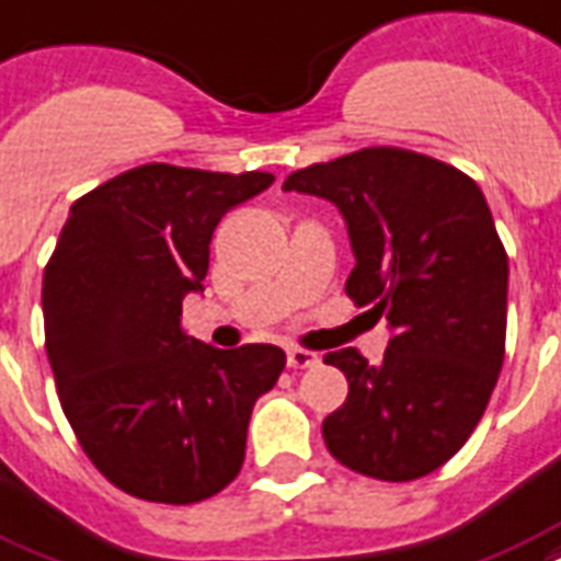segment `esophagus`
<instances>
[{
	"mask_svg": "<svg viewBox=\"0 0 561 561\" xmlns=\"http://www.w3.org/2000/svg\"><path fill=\"white\" fill-rule=\"evenodd\" d=\"M320 362L318 353H311V350H302V347H290L288 350V367L294 370H306V367H314Z\"/></svg>",
	"mask_w": 561,
	"mask_h": 561,
	"instance_id": "1",
	"label": "esophagus"
}]
</instances>
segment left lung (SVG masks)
I'll list each match as a JSON object with an SVG mask.
<instances>
[{
  "instance_id": "8db88e82",
  "label": "left lung",
  "mask_w": 561,
  "mask_h": 561,
  "mask_svg": "<svg viewBox=\"0 0 561 561\" xmlns=\"http://www.w3.org/2000/svg\"><path fill=\"white\" fill-rule=\"evenodd\" d=\"M282 187L341 208L347 297L394 332L382 365L356 347L323 356L350 382L323 442L356 473L421 480L468 442L503 367L508 259L489 203L468 173L400 147L302 167Z\"/></svg>"
}]
</instances>
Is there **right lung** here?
<instances>
[{
	"label": "right lung",
	"mask_w": 561,
	"mask_h": 561,
	"mask_svg": "<svg viewBox=\"0 0 561 561\" xmlns=\"http://www.w3.org/2000/svg\"><path fill=\"white\" fill-rule=\"evenodd\" d=\"M271 173L144 164L79 196L43 271V329L81 450L131 497L187 506L238 477L255 400L285 370L273 344L217 350L182 327L226 211Z\"/></svg>",
	"instance_id": "right-lung-1"
}]
</instances>
